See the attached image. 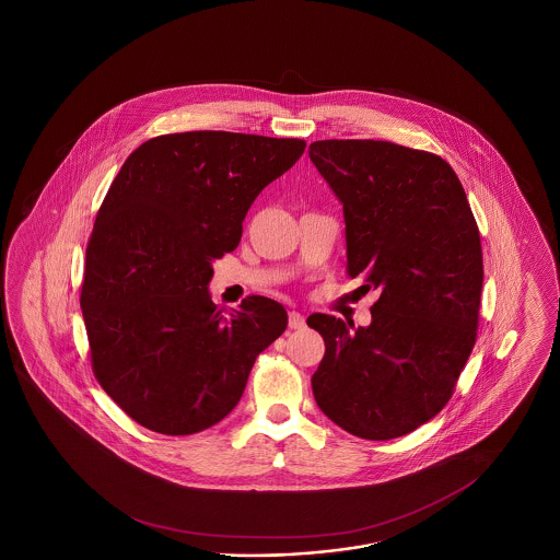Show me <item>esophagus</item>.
Returning <instances> with one entry per match:
<instances>
[{
  "label": "esophagus",
  "instance_id": "34e87169",
  "mask_svg": "<svg viewBox=\"0 0 560 560\" xmlns=\"http://www.w3.org/2000/svg\"><path fill=\"white\" fill-rule=\"evenodd\" d=\"M289 328L291 330H302V328H305V318L300 312H289Z\"/></svg>",
  "mask_w": 560,
  "mask_h": 560
}]
</instances>
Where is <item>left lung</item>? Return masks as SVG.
<instances>
[{
  "label": "left lung",
  "mask_w": 560,
  "mask_h": 560,
  "mask_svg": "<svg viewBox=\"0 0 560 560\" xmlns=\"http://www.w3.org/2000/svg\"><path fill=\"white\" fill-rule=\"evenodd\" d=\"M307 153L342 205L349 277L380 291L370 326L307 318L326 345L314 398L351 435L394 440L445 407L472 353L485 275L475 215L435 153L373 139Z\"/></svg>",
  "instance_id": "obj_1"
}]
</instances>
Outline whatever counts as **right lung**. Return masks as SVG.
<instances>
[{
	"label": "right lung",
	"instance_id": "right-lung-1",
	"mask_svg": "<svg viewBox=\"0 0 560 560\" xmlns=\"http://www.w3.org/2000/svg\"><path fill=\"white\" fill-rule=\"evenodd\" d=\"M304 150L302 139L188 131L125 160L85 248L80 305L94 375L137 423L164 435L220 423L288 328L285 307L262 295L225 314L209 281L260 190Z\"/></svg>",
	"mask_w": 560,
	"mask_h": 560
}]
</instances>
